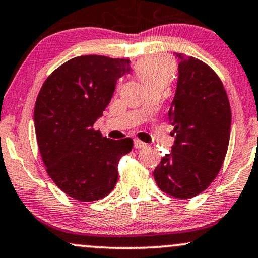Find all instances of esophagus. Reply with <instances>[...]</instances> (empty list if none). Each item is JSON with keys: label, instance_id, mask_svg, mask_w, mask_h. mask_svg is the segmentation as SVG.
<instances>
[{"label": "esophagus", "instance_id": "34e87169", "mask_svg": "<svg viewBox=\"0 0 258 258\" xmlns=\"http://www.w3.org/2000/svg\"><path fill=\"white\" fill-rule=\"evenodd\" d=\"M146 147H147V143L142 142V141H140V140L135 141V148L136 149H142V148H146Z\"/></svg>", "mask_w": 258, "mask_h": 258}]
</instances>
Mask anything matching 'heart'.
Wrapping results in <instances>:
<instances>
[{
	"mask_svg": "<svg viewBox=\"0 0 258 258\" xmlns=\"http://www.w3.org/2000/svg\"><path fill=\"white\" fill-rule=\"evenodd\" d=\"M175 69L176 67L170 57L148 56L135 64V73L147 89L152 86L166 87L174 76Z\"/></svg>",
	"mask_w": 258,
	"mask_h": 258,
	"instance_id": "b5f03b06",
	"label": "heart"
}]
</instances>
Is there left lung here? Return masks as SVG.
<instances>
[{
  "mask_svg": "<svg viewBox=\"0 0 258 258\" xmlns=\"http://www.w3.org/2000/svg\"><path fill=\"white\" fill-rule=\"evenodd\" d=\"M176 57L179 79L169 110L175 143L153 175L161 191L186 200L205 191L222 169L231 110L222 81L207 63L183 53Z\"/></svg>",
  "mask_w": 258,
  "mask_h": 258,
  "instance_id": "left-lung-1",
  "label": "left lung"
}]
</instances>
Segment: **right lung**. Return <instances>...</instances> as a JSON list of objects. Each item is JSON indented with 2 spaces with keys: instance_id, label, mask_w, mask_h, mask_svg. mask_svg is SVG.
Segmentation results:
<instances>
[{
  "instance_id": "add662e5",
  "label": "right lung",
  "mask_w": 258,
  "mask_h": 258,
  "mask_svg": "<svg viewBox=\"0 0 258 258\" xmlns=\"http://www.w3.org/2000/svg\"><path fill=\"white\" fill-rule=\"evenodd\" d=\"M130 69L126 58L78 56L53 71L36 98L34 126L47 175L81 202L114 189L118 161L134 147L131 138L109 140L93 128Z\"/></svg>"
}]
</instances>
